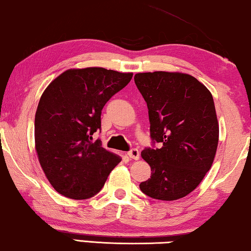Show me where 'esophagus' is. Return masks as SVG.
<instances>
[{
	"label": "esophagus",
	"instance_id": "1",
	"mask_svg": "<svg viewBox=\"0 0 251 251\" xmlns=\"http://www.w3.org/2000/svg\"><path fill=\"white\" fill-rule=\"evenodd\" d=\"M128 156L130 159H133V160H138L139 156H140V153L139 151L137 149H132L131 151H129L128 152Z\"/></svg>",
	"mask_w": 251,
	"mask_h": 251
}]
</instances>
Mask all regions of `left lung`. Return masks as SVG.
<instances>
[{"instance_id":"left-lung-1","label":"left lung","mask_w":251,"mask_h":251,"mask_svg":"<svg viewBox=\"0 0 251 251\" xmlns=\"http://www.w3.org/2000/svg\"><path fill=\"white\" fill-rule=\"evenodd\" d=\"M135 83L149 108L151 137L160 149H145L151 178L140 191L162 201L186 197L214 162L219 126L211 92L192 75L157 71L137 73Z\"/></svg>"}]
</instances>
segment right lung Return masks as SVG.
<instances>
[{
	"label": "right lung",
	"mask_w": 251,
	"mask_h": 251,
	"mask_svg": "<svg viewBox=\"0 0 251 251\" xmlns=\"http://www.w3.org/2000/svg\"><path fill=\"white\" fill-rule=\"evenodd\" d=\"M132 73L102 67L72 68L43 91L35 113V150L43 173L58 193L74 200L97 194L121 157L91 143L100 115Z\"/></svg>",
	"instance_id": "add662e5"
}]
</instances>
